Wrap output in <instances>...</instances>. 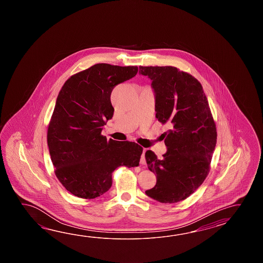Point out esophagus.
<instances>
[{
	"label": "esophagus",
	"mask_w": 263,
	"mask_h": 263,
	"mask_svg": "<svg viewBox=\"0 0 263 263\" xmlns=\"http://www.w3.org/2000/svg\"><path fill=\"white\" fill-rule=\"evenodd\" d=\"M145 151L144 149V151H143V153H142L141 159H140V163H141V164H145Z\"/></svg>",
	"instance_id": "1"
}]
</instances>
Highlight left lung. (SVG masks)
Returning a JSON list of instances; mask_svg holds the SVG:
<instances>
[{"label":"left lung","instance_id":"left-lung-1","mask_svg":"<svg viewBox=\"0 0 263 263\" xmlns=\"http://www.w3.org/2000/svg\"><path fill=\"white\" fill-rule=\"evenodd\" d=\"M139 68L152 81L158 121L170 127L163 134L167 151L162 159L153 151L145 152L147 167L157 175L156 185L145 194L161 203L182 201L209 175L216 125L201 84L194 76L171 66Z\"/></svg>","mask_w":263,"mask_h":263}]
</instances>
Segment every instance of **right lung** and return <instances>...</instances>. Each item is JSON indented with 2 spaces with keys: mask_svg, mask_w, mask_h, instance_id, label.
<instances>
[{
  "mask_svg": "<svg viewBox=\"0 0 263 263\" xmlns=\"http://www.w3.org/2000/svg\"><path fill=\"white\" fill-rule=\"evenodd\" d=\"M136 66L96 64L67 79L56 100L47 142L54 173L73 196L93 199L112 186L119 166L139 164L143 147L129 141L107 140L102 127L114 116L111 93L134 77Z\"/></svg>",
  "mask_w": 263,
  "mask_h": 263,
  "instance_id": "1",
  "label": "right lung"
}]
</instances>
